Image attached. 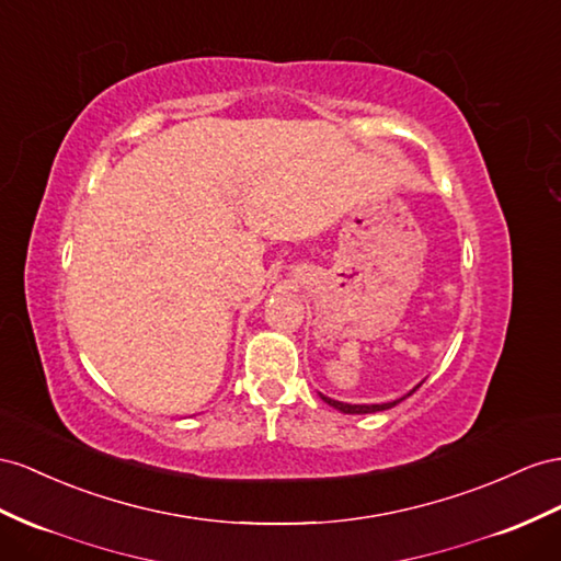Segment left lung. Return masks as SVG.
Wrapping results in <instances>:
<instances>
[{"mask_svg": "<svg viewBox=\"0 0 561 561\" xmlns=\"http://www.w3.org/2000/svg\"><path fill=\"white\" fill-rule=\"evenodd\" d=\"M424 383V379L414 386V389L410 391V393H405L403 398H396V400H389V403H371V405H351V403H341V400H334V398H329V396H324V393H318L324 403L329 405V408H334V410H339V412H343V414H371V412H383V410H391V408H396L400 400H405L408 396H412L414 391L420 389V386Z\"/></svg>", "mask_w": 561, "mask_h": 561, "instance_id": "1", "label": "left lung"}]
</instances>
